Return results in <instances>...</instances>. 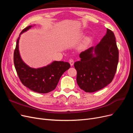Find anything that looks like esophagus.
I'll return each mask as SVG.
<instances>
[{
  "instance_id": "34e87169",
  "label": "esophagus",
  "mask_w": 133,
  "mask_h": 133,
  "mask_svg": "<svg viewBox=\"0 0 133 133\" xmlns=\"http://www.w3.org/2000/svg\"><path fill=\"white\" fill-rule=\"evenodd\" d=\"M69 63L71 66H73L74 65V60L73 59H70L69 60Z\"/></svg>"
}]
</instances>
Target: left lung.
<instances>
[{"instance_id": "left-lung-1", "label": "left lung", "mask_w": 133, "mask_h": 133, "mask_svg": "<svg viewBox=\"0 0 133 133\" xmlns=\"http://www.w3.org/2000/svg\"><path fill=\"white\" fill-rule=\"evenodd\" d=\"M80 61L74 63L76 82L81 89L95 92L110 84L114 78L119 61V51L113 32L106 34L95 46L79 54Z\"/></svg>"}]
</instances>
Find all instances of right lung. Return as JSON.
Returning a JSON list of instances; mask_svg holds the SVG:
<instances>
[{
    "label": "right lung",
    "mask_w": 133,
    "mask_h": 133,
    "mask_svg": "<svg viewBox=\"0 0 133 133\" xmlns=\"http://www.w3.org/2000/svg\"><path fill=\"white\" fill-rule=\"evenodd\" d=\"M33 26H28L20 34L14 53V63L18 75L24 85L38 93H48L55 89L60 77L69 69L70 65L63 61H54L46 66L33 68L24 63L19 53V39L23 33Z\"/></svg>",
    "instance_id": "1"
}]
</instances>
